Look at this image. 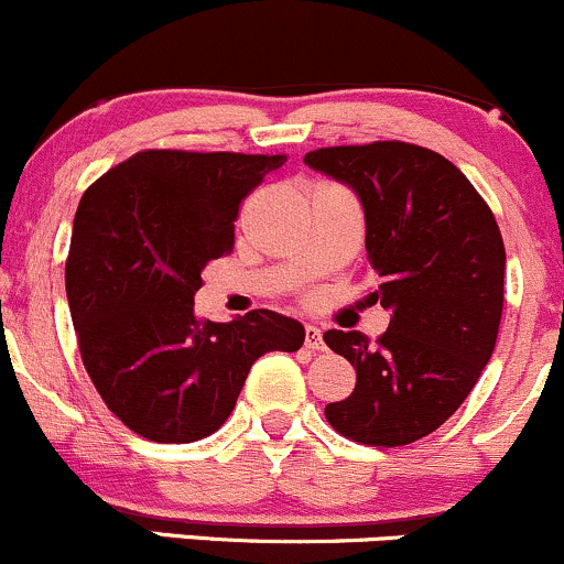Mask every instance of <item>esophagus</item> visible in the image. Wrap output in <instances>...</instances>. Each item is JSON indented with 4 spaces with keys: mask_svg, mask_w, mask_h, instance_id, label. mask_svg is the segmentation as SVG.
Returning a JSON list of instances; mask_svg holds the SVG:
<instances>
[{
    "mask_svg": "<svg viewBox=\"0 0 564 564\" xmlns=\"http://www.w3.org/2000/svg\"><path fill=\"white\" fill-rule=\"evenodd\" d=\"M303 344H306V349L312 351H322L325 349V340H322V330L314 325H306V338H303Z\"/></svg>",
    "mask_w": 564,
    "mask_h": 564,
    "instance_id": "esophagus-1",
    "label": "esophagus"
}]
</instances>
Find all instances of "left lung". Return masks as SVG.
Wrapping results in <instances>:
<instances>
[{
	"instance_id": "1",
	"label": "left lung",
	"mask_w": 564,
	"mask_h": 564,
	"mask_svg": "<svg viewBox=\"0 0 564 564\" xmlns=\"http://www.w3.org/2000/svg\"><path fill=\"white\" fill-rule=\"evenodd\" d=\"M308 167L349 183L365 207L370 301L391 314L376 344L327 330L325 344L357 370L325 419L359 445L400 447L429 436L471 394L496 349L506 250L487 202L451 160L423 145H327Z\"/></svg>"
}]
</instances>
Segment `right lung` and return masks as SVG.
Returning <instances> with one entry per match:
<instances>
[{"instance_id": "add662e5", "label": "right lung", "mask_w": 564, "mask_h": 564, "mask_svg": "<svg viewBox=\"0 0 564 564\" xmlns=\"http://www.w3.org/2000/svg\"><path fill=\"white\" fill-rule=\"evenodd\" d=\"M284 154L145 149L82 194L66 295L82 362L106 408L151 442L224 426L252 362L299 351L303 325L269 308L194 314L202 269L234 250L239 205Z\"/></svg>"}]
</instances>
